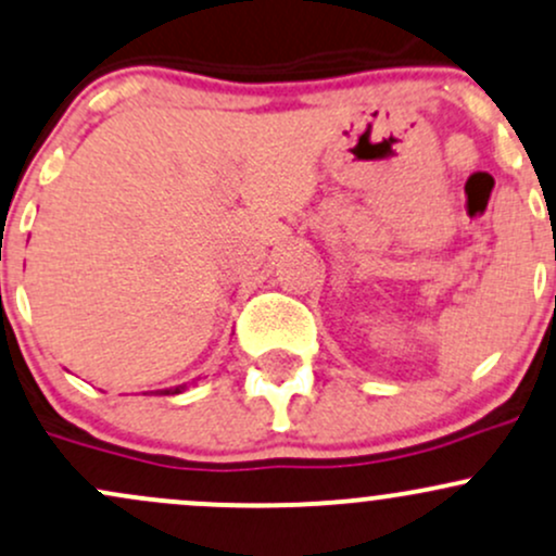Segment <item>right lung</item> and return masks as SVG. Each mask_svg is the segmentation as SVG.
I'll return each mask as SVG.
<instances>
[{
	"label": "right lung",
	"instance_id": "1",
	"mask_svg": "<svg viewBox=\"0 0 556 556\" xmlns=\"http://www.w3.org/2000/svg\"><path fill=\"white\" fill-rule=\"evenodd\" d=\"M187 386H176V388H166V390H157L161 395H176V393H185Z\"/></svg>",
	"mask_w": 556,
	"mask_h": 556
}]
</instances>
